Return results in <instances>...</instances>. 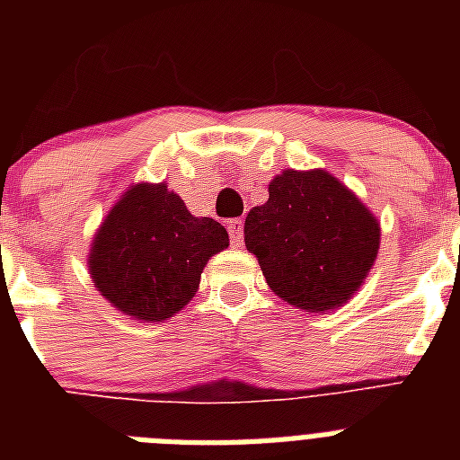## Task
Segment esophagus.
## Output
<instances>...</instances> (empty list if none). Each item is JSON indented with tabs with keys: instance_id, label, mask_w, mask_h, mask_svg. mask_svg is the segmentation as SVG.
I'll list each match as a JSON object with an SVG mask.
<instances>
[{
	"instance_id": "1",
	"label": "esophagus",
	"mask_w": 460,
	"mask_h": 460,
	"mask_svg": "<svg viewBox=\"0 0 460 460\" xmlns=\"http://www.w3.org/2000/svg\"><path fill=\"white\" fill-rule=\"evenodd\" d=\"M227 233H230V239H233L234 246H239L243 239V221L242 218H233V221H227Z\"/></svg>"
}]
</instances>
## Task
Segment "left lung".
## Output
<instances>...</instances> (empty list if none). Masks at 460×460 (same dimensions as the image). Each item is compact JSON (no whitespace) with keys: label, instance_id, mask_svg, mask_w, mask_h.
Instances as JSON below:
<instances>
[{"label":"left lung","instance_id":"1","mask_svg":"<svg viewBox=\"0 0 460 460\" xmlns=\"http://www.w3.org/2000/svg\"><path fill=\"white\" fill-rule=\"evenodd\" d=\"M243 242L283 302L324 313L361 288L380 249V223L324 170H283L270 181V200L249 211Z\"/></svg>","mask_w":460,"mask_h":460}]
</instances>
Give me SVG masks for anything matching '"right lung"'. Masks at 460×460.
<instances>
[{
    "label": "right lung",
    "mask_w": 460,
    "mask_h": 460,
    "mask_svg": "<svg viewBox=\"0 0 460 460\" xmlns=\"http://www.w3.org/2000/svg\"><path fill=\"white\" fill-rule=\"evenodd\" d=\"M230 246L214 218H198L165 184L126 190L92 242L93 286L117 311L145 323L172 318L193 299L207 260Z\"/></svg>",
    "instance_id": "1"
}]
</instances>
